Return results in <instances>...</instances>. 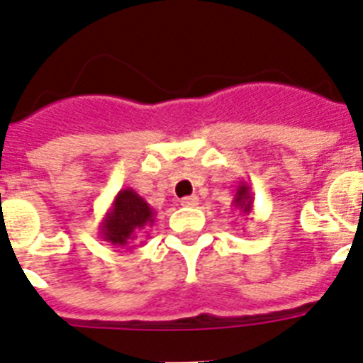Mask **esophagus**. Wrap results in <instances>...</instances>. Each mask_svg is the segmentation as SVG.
<instances>
[{"label": "esophagus", "mask_w": 363, "mask_h": 363, "mask_svg": "<svg viewBox=\"0 0 363 363\" xmlns=\"http://www.w3.org/2000/svg\"><path fill=\"white\" fill-rule=\"evenodd\" d=\"M199 204L197 195H188V197L181 199V206H186V208H195Z\"/></svg>", "instance_id": "34e87169"}]
</instances>
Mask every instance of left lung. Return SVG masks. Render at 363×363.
<instances>
[{
	"mask_svg": "<svg viewBox=\"0 0 363 363\" xmlns=\"http://www.w3.org/2000/svg\"><path fill=\"white\" fill-rule=\"evenodd\" d=\"M253 195H251V188L247 182L240 181L237 186V191H235V197L233 201H231V204H233L235 210H238L240 213L244 215V217H247L250 213H253Z\"/></svg>",
	"mask_w": 363,
	"mask_h": 363,
	"instance_id": "left-lung-1",
	"label": "left lung"
}]
</instances>
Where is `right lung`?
Segmentation results:
<instances>
[{
    "label": "right lung",
    "mask_w": 363,
    "mask_h": 363,
    "mask_svg": "<svg viewBox=\"0 0 363 363\" xmlns=\"http://www.w3.org/2000/svg\"><path fill=\"white\" fill-rule=\"evenodd\" d=\"M157 211L133 188L121 189L101 222V238L117 247L132 250L130 242L145 228L153 226Z\"/></svg>",
    "instance_id": "obj_1"
}]
</instances>
